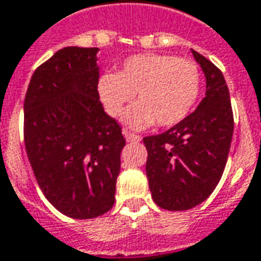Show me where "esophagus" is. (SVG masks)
<instances>
[{"instance_id": "obj_1", "label": "esophagus", "mask_w": 261, "mask_h": 261, "mask_svg": "<svg viewBox=\"0 0 261 261\" xmlns=\"http://www.w3.org/2000/svg\"><path fill=\"white\" fill-rule=\"evenodd\" d=\"M123 134H124V137H125V140H127L128 143H138V141H141V136L133 134V133L128 130H124Z\"/></svg>"}]
</instances>
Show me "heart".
Listing matches in <instances>:
<instances>
[{
  "label": "heart",
  "mask_w": 261,
  "mask_h": 261,
  "mask_svg": "<svg viewBox=\"0 0 261 261\" xmlns=\"http://www.w3.org/2000/svg\"><path fill=\"white\" fill-rule=\"evenodd\" d=\"M201 90V74L194 61L170 54L128 57L118 72H106L98 94L110 116L118 117L137 93L138 102L125 113V123L145 128L155 121L171 127L191 113Z\"/></svg>",
  "instance_id": "heart-1"
}]
</instances>
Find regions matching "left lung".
I'll list each match as a JSON object with an SVG mask.
<instances>
[{
    "instance_id": "1",
    "label": "left lung",
    "mask_w": 261,
    "mask_h": 261,
    "mask_svg": "<svg viewBox=\"0 0 261 261\" xmlns=\"http://www.w3.org/2000/svg\"><path fill=\"white\" fill-rule=\"evenodd\" d=\"M205 75V97L166 133L143 138L145 173L154 203L182 212L203 203L219 184L233 137V110L223 72L191 49Z\"/></svg>"
}]
</instances>
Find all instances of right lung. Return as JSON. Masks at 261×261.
Listing matches in <instances>:
<instances>
[{"label":"right lung","mask_w":261,"mask_h":261,"mask_svg":"<svg viewBox=\"0 0 261 261\" xmlns=\"http://www.w3.org/2000/svg\"><path fill=\"white\" fill-rule=\"evenodd\" d=\"M98 48L65 47L34 71L24 100V141L45 198L71 219H94L116 200L121 127L98 95Z\"/></svg>","instance_id":"1"}]
</instances>
